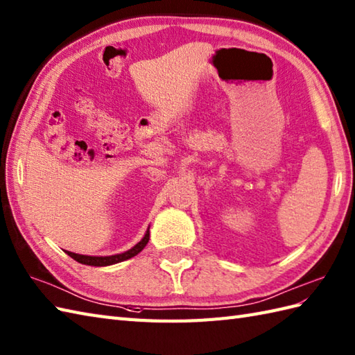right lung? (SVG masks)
I'll return each instance as SVG.
<instances>
[{
	"label": "right lung",
	"mask_w": 355,
	"mask_h": 355,
	"mask_svg": "<svg viewBox=\"0 0 355 355\" xmlns=\"http://www.w3.org/2000/svg\"><path fill=\"white\" fill-rule=\"evenodd\" d=\"M148 241H150V227H148L146 233L144 236L142 241L139 243H136L133 248L125 251V252H121V254H114V255H105V257H96V255H83V254H76V252H71V251H64L66 254L72 257L76 261L81 263V265H89V266H110L114 265V263H119L123 260H128L131 257H135L140 251H142Z\"/></svg>",
	"instance_id": "1"
}]
</instances>
